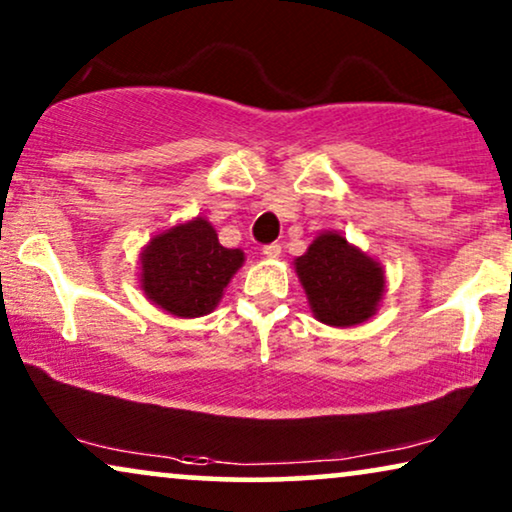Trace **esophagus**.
<instances>
[{
  "label": "esophagus",
  "instance_id": "34e87169",
  "mask_svg": "<svg viewBox=\"0 0 512 512\" xmlns=\"http://www.w3.org/2000/svg\"><path fill=\"white\" fill-rule=\"evenodd\" d=\"M263 254L268 256V258H277L279 254H282V247H279L277 242H272V244H265V247H263Z\"/></svg>",
  "mask_w": 512,
  "mask_h": 512
}]
</instances>
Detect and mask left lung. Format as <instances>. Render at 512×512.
<instances>
[{
    "label": "left lung",
    "mask_w": 512,
    "mask_h": 512,
    "mask_svg": "<svg viewBox=\"0 0 512 512\" xmlns=\"http://www.w3.org/2000/svg\"><path fill=\"white\" fill-rule=\"evenodd\" d=\"M296 272L314 317L328 326H356L377 312L384 296L382 265L340 233H321L298 256Z\"/></svg>",
    "instance_id": "obj_1"
}]
</instances>
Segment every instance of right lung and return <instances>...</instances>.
I'll return each instance as SVG.
<instances>
[{
    "label": "right lung",
    "instance_id": "1",
    "mask_svg": "<svg viewBox=\"0 0 512 512\" xmlns=\"http://www.w3.org/2000/svg\"><path fill=\"white\" fill-rule=\"evenodd\" d=\"M142 291L174 317H202L219 305L244 251L226 249L207 219L179 223L153 237L142 254Z\"/></svg>",
    "mask_w": 512,
    "mask_h": 512
}]
</instances>
